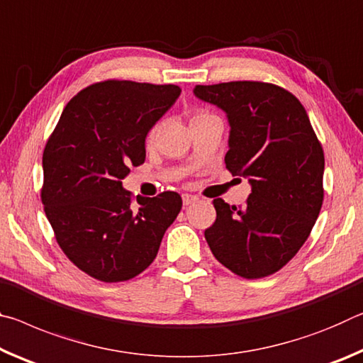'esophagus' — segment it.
Wrapping results in <instances>:
<instances>
[{"label":"esophagus","mask_w":363,"mask_h":363,"mask_svg":"<svg viewBox=\"0 0 363 363\" xmlns=\"http://www.w3.org/2000/svg\"><path fill=\"white\" fill-rule=\"evenodd\" d=\"M196 201H198V198H196V196H193V194H183V206H189V204L196 203Z\"/></svg>","instance_id":"1"}]
</instances>
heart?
I'll return each instance as SVG.
<instances>
[{"label":"heart","instance_id":"b5f03b06","mask_svg":"<svg viewBox=\"0 0 363 363\" xmlns=\"http://www.w3.org/2000/svg\"><path fill=\"white\" fill-rule=\"evenodd\" d=\"M207 116H212V114H209V112H204V111H199V112H194V116H193V118L191 121H198V118H203V117H207ZM157 130H159V123H156V125L154 127H151V130L150 132H147V141H152L154 140V136H156V133H157Z\"/></svg>","mask_w":363,"mask_h":363}]
</instances>
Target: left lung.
<instances>
[{"instance_id": "obj_1", "label": "left lung", "mask_w": 363, "mask_h": 363, "mask_svg": "<svg viewBox=\"0 0 363 363\" xmlns=\"http://www.w3.org/2000/svg\"><path fill=\"white\" fill-rule=\"evenodd\" d=\"M194 94L227 112L225 164L249 178L245 206L213 199L217 218L204 231L218 262L254 280L298 254L323 204L325 156L301 101L265 82L196 85Z\"/></svg>"}]
</instances>
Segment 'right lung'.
<instances>
[{
    "label": "right lung",
    "instance_id": "right-lung-1",
    "mask_svg": "<svg viewBox=\"0 0 363 363\" xmlns=\"http://www.w3.org/2000/svg\"><path fill=\"white\" fill-rule=\"evenodd\" d=\"M180 93L177 85L93 83L69 101L46 141L45 213L70 262L99 281L146 270L182 209L175 191L135 201L122 186L130 167L145 162L147 132Z\"/></svg>",
    "mask_w": 363,
    "mask_h": 363
}]
</instances>
